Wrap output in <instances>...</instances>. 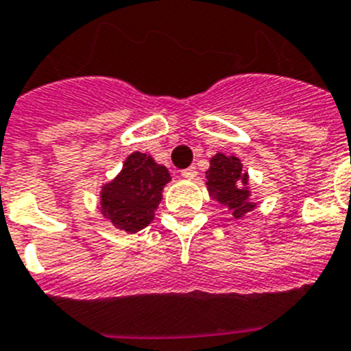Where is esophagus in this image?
<instances>
[{
	"instance_id": "esophagus-1",
	"label": "esophagus",
	"mask_w": 351,
	"mask_h": 351,
	"mask_svg": "<svg viewBox=\"0 0 351 351\" xmlns=\"http://www.w3.org/2000/svg\"><path fill=\"white\" fill-rule=\"evenodd\" d=\"M181 176L184 179H195L197 178V169H195V167H188V169L182 170Z\"/></svg>"
}]
</instances>
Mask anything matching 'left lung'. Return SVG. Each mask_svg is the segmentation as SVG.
<instances>
[{
  "label": "left lung",
  "mask_w": 351,
  "mask_h": 351,
  "mask_svg": "<svg viewBox=\"0 0 351 351\" xmlns=\"http://www.w3.org/2000/svg\"><path fill=\"white\" fill-rule=\"evenodd\" d=\"M206 178L210 197L230 210L235 219L244 218L256 207V204L250 200L247 172L243 170V163L237 156L214 154L210 158V167L206 172Z\"/></svg>",
  "instance_id": "obj_1"
}]
</instances>
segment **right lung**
<instances>
[{"label": "right lung", "instance_id": "add662e5", "mask_svg": "<svg viewBox=\"0 0 351 351\" xmlns=\"http://www.w3.org/2000/svg\"><path fill=\"white\" fill-rule=\"evenodd\" d=\"M170 173L145 153L130 154L123 170L101 186L100 210L112 225L128 234L142 230L154 219Z\"/></svg>", "mask_w": 351, "mask_h": 351}]
</instances>
